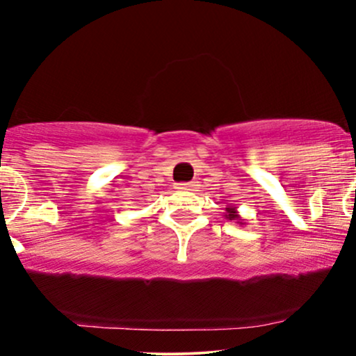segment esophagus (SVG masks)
Segmentation results:
<instances>
[{"label":"esophagus","mask_w":356,"mask_h":356,"mask_svg":"<svg viewBox=\"0 0 356 356\" xmlns=\"http://www.w3.org/2000/svg\"><path fill=\"white\" fill-rule=\"evenodd\" d=\"M195 186H197L195 182H181L177 184V188L179 191H191V188H193Z\"/></svg>","instance_id":"obj_1"}]
</instances>
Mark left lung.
Returning a JSON list of instances; mask_svg holds the SVG:
<instances>
[{
    "mask_svg": "<svg viewBox=\"0 0 356 356\" xmlns=\"http://www.w3.org/2000/svg\"><path fill=\"white\" fill-rule=\"evenodd\" d=\"M225 217H227L228 220H238L240 217H238V213L235 211V207H228L227 209V215H225Z\"/></svg>",
    "mask_w": 356,
    "mask_h": 356,
    "instance_id": "1",
    "label": "left lung"
}]
</instances>
